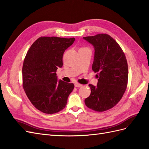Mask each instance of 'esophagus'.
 I'll return each instance as SVG.
<instances>
[{
	"label": "esophagus",
	"instance_id": "esophagus-1",
	"mask_svg": "<svg viewBox=\"0 0 149 149\" xmlns=\"http://www.w3.org/2000/svg\"><path fill=\"white\" fill-rule=\"evenodd\" d=\"M82 86V84H79V83H78V82H76V83H75V86L76 87H81Z\"/></svg>",
	"mask_w": 149,
	"mask_h": 149
}]
</instances>
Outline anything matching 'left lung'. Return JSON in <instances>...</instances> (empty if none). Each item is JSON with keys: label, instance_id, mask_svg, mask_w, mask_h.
I'll list each match as a JSON object with an SVG mask.
<instances>
[{"label": "left lung", "instance_id": "1", "mask_svg": "<svg viewBox=\"0 0 149 149\" xmlns=\"http://www.w3.org/2000/svg\"><path fill=\"white\" fill-rule=\"evenodd\" d=\"M83 38L94 47L92 69L98 78L96 86L89 84L91 93L85 104L94 111H107L119 102L127 89V60L120 46L108 34Z\"/></svg>", "mask_w": 149, "mask_h": 149}]
</instances>
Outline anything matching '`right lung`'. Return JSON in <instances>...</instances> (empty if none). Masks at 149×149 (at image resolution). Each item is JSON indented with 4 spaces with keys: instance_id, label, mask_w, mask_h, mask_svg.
Returning <instances> with one entry per match:
<instances>
[{
    "instance_id": "add662e5",
    "label": "right lung",
    "mask_w": 149,
    "mask_h": 149,
    "mask_svg": "<svg viewBox=\"0 0 149 149\" xmlns=\"http://www.w3.org/2000/svg\"><path fill=\"white\" fill-rule=\"evenodd\" d=\"M74 38L41 36L26 53L22 65V87L35 107L46 114L65 108L73 83L57 81L56 72L63 65V55Z\"/></svg>"
}]
</instances>
